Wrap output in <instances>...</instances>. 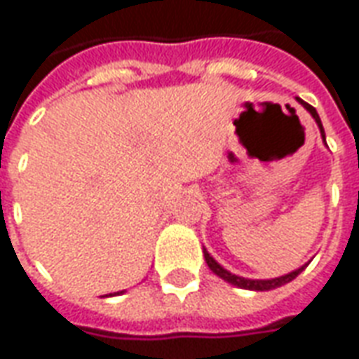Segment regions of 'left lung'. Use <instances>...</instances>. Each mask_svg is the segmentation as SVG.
Masks as SVG:
<instances>
[{"instance_id": "left-lung-1", "label": "left lung", "mask_w": 359, "mask_h": 359, "mask_svg": "<svg viewBox=\"0 0 359 359\" xmlns=\"http://www.w3.org/2000/svg\"><path fill=\"white\" fill-rule=\"evenodd\" d=\"M296 100L302 104V106H304V108H306L309 114H311V118L315 119V123H317V127H319V133H321L323 143L327 144V139H325V129H323L321 118H319L317 110H315L313 106H309L307 102H304L302 98H296ZM203 255H205V261H207L208 269H210V271H212V273H215L218 278H222V280L228 282V284H232V286H236V288L255 290V292H266V290H274V288H278V286H284V284H288V282L294 280L297 274H299L302 271H304V269H306L307 263H309V261H307L306 265L297 266L296 271L282 274V276H274V278H245V276L233 274V273H230L228 269H224V266H222L220 263H218V261H216L215 257L208 253L207 248H203Z\"/></svg>"}]
</instances>
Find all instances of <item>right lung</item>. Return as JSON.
Masks as SVG:
<instances>
[{
  "label": "right lung",
  "instance_id": "right-lung-1",
  "mask_svg": "<svg viewBox=\"0 0 359 359\" xmlns=\"http://www.w3.org/2000/svg\"><path fill=\"white\" fill-rule=\"evenodd\" d=\"M119 294H126V290H121V292H114V294H106V297H111V296H119Z\"/></svg>",
  "mask_w": 359,
  "mask_h": 359
}]
</instances>
